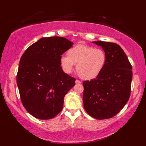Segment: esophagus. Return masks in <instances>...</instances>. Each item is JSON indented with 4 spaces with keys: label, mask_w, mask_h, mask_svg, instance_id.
<instances>
[{
    "label": "esophagus",
    "mask_w": 146,
    "mask_h": 146,
    "mask_svg": "<svg viewBox=\"0 0 146 146\" xmlns=\"http://www.w3.org/2000/svg\"><path fill=\"white\" fill-rule=\"evenodd\" d=\"M75 83H76V84H81L82 82H80V80H76L75 81Z\"/></svg>",
    "instance_id": "esophagus-1"
}]
</instances>
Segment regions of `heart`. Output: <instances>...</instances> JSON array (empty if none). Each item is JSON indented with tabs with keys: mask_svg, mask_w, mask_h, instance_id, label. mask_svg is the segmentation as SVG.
I'll use <instances>...</instances> for the list:
<instances>
[{
	"mask_svg": "<svg viewBox=\"0 0 146 146\" xmlns=\"http://www.w3.org/2000/svg\"><path fill=\"white\" fill-rule=\"evenodd\" d=\"M107 55L101 49L83 44L73 46L68 51V56L60 58V64L65 73H70L74 65L83 80L94 79L100 75L106 64Z\"/></svg>",
	"mask_w": 146,
	"mask_h": 146,
	"instance_id": "1",
	"label": "heart"
}]
</instances>
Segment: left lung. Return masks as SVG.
I'll list each match as a JSON object with an SVG mask.
<instances>
[{
  "mask_svg": "<svg viewBox=\"0 0 146 146\" xmlns=\"http://www.w3.org/2000/svg\"><path fill=\"white\" fill-rule=\"evenodd\" d=\"M92 42L102 48L107 55V62L97 78L83 82V106L92 117L107 119L117 115L129 100L132 66L119 45L102 41Z\"/></svg>",
  "mask_w": 146,
  "mask_h": 146,
  "instance_id": "left-lung-1",
  "label": "left lung"
}]
</instances>
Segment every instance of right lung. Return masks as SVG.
<instances>
[{
  "label": "right lung",
  "instance_id": "1",
  "mask_svg": "<svg viewBox=\"0 0 146 146\" xmlns=\"http://www.w3.org/2000/svg\"><path fill=\"white\" fill-rule=\"evenodd\" d=\"M73 43L63 37L42 38L22 56L17 84L23 106L37 119H51L60 112L64 97L75 85L65 73L60 58Z\"/></svg>",
  "mask_w": 146,
  "mask_h": 146
}]
</instances>
